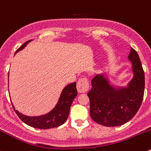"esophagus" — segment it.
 Wrapping results in <instances>:
<instances>
[{
	"instance_id": "34e87169",
	"label": "esophagus",
	"mask_w": 151,
	"mask_h": 151,
	"mask_svg": "<svg viewBox=\"0 0 151 151\" xmlns=\"http://www.w3.org/2000/svg\"><path fill=\"white\" fill-rule=\"evenodd\" d=\"M89 83L86 78H81L77 82V89L79 93H84L89 89Z\"/></svg>"
}]
</instances>
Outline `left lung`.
<instances>
[{"label": "left lung", "mask_w": 151, "mask_h": 151, "mask_svg": "<svg viewBox=\"0 0 151 151\" xmlns=\"http://www.w3.org/2000/svg\"><path fill=\"white\" fill-rule=\"evenodd\" d=\"M128 59L132 63L134 77L127 87L111 86L104 75L92 78V89L87 93L90 116L103 126H119L129 121L140 108L144 96L145 73L137 51L131 47Z\"/></svg>", "instance_id": "obj_1"}]
</instances>
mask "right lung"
I'll use <instances>...</instances> for the list:
<instances>
[{
    "mask_svg": "<svg viewBox=\"0 0 151 151\" xmlns=\"http://www.w3.org/2000/svg\"><path fill=\"white\" fill-rule=\"evenodd\" d=\"M31 41V40H28L25 42L21 47H20L16 50V53L23 50L26 46V45ZM77 95L76 83L73 82L72 83H70L68 86H65L62 90L60 98L56 106L47 114L42 116H37V117H29V116L24 115L16 110L13 104H12L19 118L25 124L35 128L48 129L51 128H56L62 125L66 121L69 115L71 104Z\"/></svg>",
    "mask_w": 151,
    "mask_h": 151,
    "instance_id": "right-lung-1",
    "label": "right lung"
}]
</instances>
